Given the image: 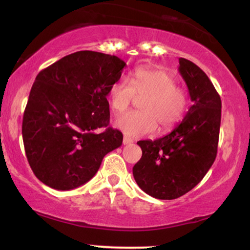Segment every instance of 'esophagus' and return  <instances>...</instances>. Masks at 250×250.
Instances as JSON below:
<instances>
[{
	"instance_id": "34e87169",
	"label": "esophagus",
	"mask_w": 250,
	"mask_h": 250,
	"mask_svg": "<svg viewBox=\"0 0 250 250\" xmlns=\"http://www.w3.org/2000/svg\"><path fill=\"white\" fill-rule=\"evenodd\" d=\"M130 143H133V140L130 137L123 136V145H130Z\"/></svg>"
}]
</instances>
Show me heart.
Instances as JSON below:
<instances>
[{
  "instance_id": "b5f03b06",
  "label": "heart",
  "mask_w": 250,
  "mask_h": 250,
  "mask_svg": "<svg viewBox=\"0 0 250 250\" xmlns=\"http://www.w3.org/2000/svg\"><path fill=\"white\" fill-rule=\"evenodd\" d=\"M109 103L115 114L130 107L135 97L141 111H133L116 120V125L131 136L151 135L157 130L167 131L182 121L188 109V97L176 85L168 71L154 68H139L129 77L120 79L109 88Z\"/></svg>"
}]
</instances>
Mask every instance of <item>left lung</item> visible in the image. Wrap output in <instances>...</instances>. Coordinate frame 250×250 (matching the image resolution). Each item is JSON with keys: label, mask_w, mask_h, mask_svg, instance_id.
<instances>
[{"label": "left lung", "mask_w": 250, "mask_h": 250, "mask_svg": "<svg viewBox=\"0 0 250 250\" xmlns=\"http://www.w3.org/2000/svg\"><path fill=\"white\" fill-rule=\"evenodd\" d=\"M179 62L193 105L171 133L137 142L142 157L133 168L139 187L160 200L177 199L191 190L210 169L219 145V93L195 63L182 57Z\"/></svg>", "instance_id": "left-lung-1"}]
</instances>
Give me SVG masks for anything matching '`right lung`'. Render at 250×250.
I'll use <instances>...</instances> for the list:
<instances>
[{
	"label": "right lung",
	"instance_id": "right-lung-1",
	"mask_svg": "<svg viewBox=\"0 0 250 250\" xmlns=\"http://www.w3.org/2000/svg\"><path fill=\"white\" fill-rule=\"evenodd\" d=\"M125 61L82 50L62 57L36 76L23 114L22 136L31 170L57 190L84 185L123 135L108 127L109 88ZM99 127H105L96 133Z\"/></svg>",
	"mask_w": 250,
	"mask_h": 250
}]
</instances>
